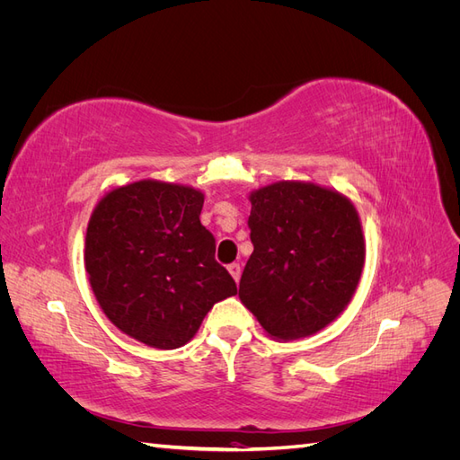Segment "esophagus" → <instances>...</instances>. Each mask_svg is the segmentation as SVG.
I'll return each instance as SVG.
<instances>
[{
    "label": "esophagus",
    "instance_id": "obj_1",
    "mask_svg": "<svg viewBox=\"0 0 460 460\" xmlns=\"http://www.w3.org/2000/svg\"><path fill=\"white\" fill-rule=\"evenodd\" d=\"M228 272L232 274V278L235 282L240 280V276H242V269H240V264L238 262H232V264H228Z\"/></svg>",
    "mask_w": 460,
    "mask_h": 460
}]
</instances>
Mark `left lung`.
<instances>
[{"mask_svg":"<svg viewBox=\"0 0 460 460\" xmlns=\"http://www.w3.org/2000/svg\"><path fill=\"white\" fill-rule=\"evenodd\" d=\"M253 253L240 299L274 340H299L333 323L365 267L355 205L332 188L282 180L249 193Z\"/></svg>","mask_w":460,"mask_h":460,"instance_id":"1","label":"left lung"}]
</instances>
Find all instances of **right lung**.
Returning a JSON list of instances; mask_svg holds the SVG:
<instances>
[{
    "instance_id": "right-lung-1",
    "label": "right lung",
    "mask_w": 460,
    "mask_h": 460,
    "mask_svg": "<svg viewBox=\"0 0 460 460\" xmlns=\"http://www.w3.org/2000/svg\"><path fill=\"white\" fill-rule=\"evenodd\" d=\"M203 201L196 188L147 178L105 193L88 222L84 267L97 303L155 349L186 345L215 303L238 294L215 261Z\"/></svg>"
}]
</instances>
